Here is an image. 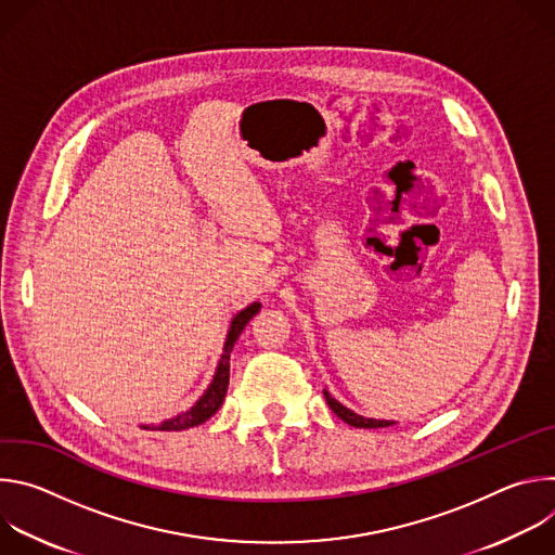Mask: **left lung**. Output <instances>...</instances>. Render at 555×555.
Masks as SVG:
<instances>
[{
	"label": "left lung",
	"instance_id": "8db88e82",
	"mask_svg": "<svg viewBox=\"0 0 555 555\" xmlns=\"http://www.w3.org/2000/svg\"><path fill=\"white\" fill-rule=\"evenodd\" d=\"M325 400H327L330 409H332L343 422H347V424L353 426V428H386V426H392V424H395V422H386V420H369V417H362V415L353 413L351 409L343 406L338 400H334L327 390H325Z\"/></svg>",
	"mask_w": 555,
	"mask_h": 555
}]
</instances>
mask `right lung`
<instances>
[{"mask_svg":"<svg viewBox=\"0 0 555 555\" xmlns=\"http://www.w3.org/2000/svg\"><path fill=\"white\" fill-rule=\"evenodd\" d=\"M261 309V302H253L248 305L246 309H242L240 313L234 315L232 323H230V332L225 336V345H223V353H221V360L217 364V371H215V377L212 382L208 384V388L204 390L202 398L184 413L171 417V420H165L163 424L157 426H142L144 430H167V433H173V430H186V428H193V426H199L204 424L206 420H210L219 406L223 404V398H225V390H228V382H230V351L236 343V338L242 336V332L246 330V325L253 321V315L259 313Z\"/></svg>","mask_w":555,"mask_h":555,"instance_id":"add662e5","label":"right lung"}]
</instances>
